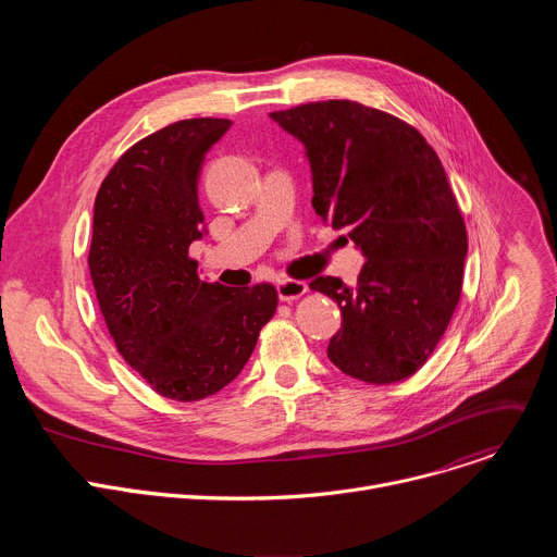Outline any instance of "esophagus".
Masks as SVG:
<instances>
[{
  "mask_svg": "<svg viewBox=\"0 0 557 557\" xmlns=\"http://www.w3.org/2000/svg\"><path fill=\"white\" fill-rule=\"evenodd\" d=\"M308 290V284L301 280H280L277 282V295L282 301H293L301 297Z\"/></svg>",
  "mask_w": 557,
  "mask_h": 557,
  "instance_id": "esophagus-1",
  "label": "esophagus"
}]
</instances>
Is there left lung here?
<instances>
[{
    "label": "left lung",
    "instance_id": "1",
    "mask_svg": "<svg viewBox=\"0 0 557 557\" xmlns=\"http://www.w3.org/2000/svg\"><path fill=\"white\" fill-rule=\"evenodd\" d=\"M304 143L312 209L368 260L357 286L310 282L337 301L342 329L331 361L366 383L412 376L445 335L460 299L465 222L432 145L419 129L357 101H317L271 112Z\"/></svg>",
    "mask_w": 557,
    "mask_h": 557
}]
</instances>
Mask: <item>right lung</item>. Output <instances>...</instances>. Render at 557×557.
<instances>
[{"instance_id": "right-lung-1", "label": "right lung", "mask_w": 557, "mask_h": 557, "mask_svg": "<svg viewBox=\"0 0 557 557\" xmlns=\"http://www.w3.org/2000/svg\"><path fill=\"white\" fill-rule=\"evenodd\" d=\"M226 119H185L132 145L95 200L90 275L123 359L161 396L200 401L249 361L277 308L271 284L205 282L189 245L205 233L198 178Z\"/></svg>"}]
</instances>
